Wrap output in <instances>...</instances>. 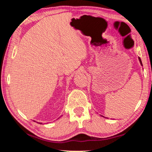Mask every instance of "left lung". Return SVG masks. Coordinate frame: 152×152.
Returning a JSON list of instances; mask_svg holds the SVG:
<instances>
[{"label":"left lung","instance_id":"1","mask_svg":"<svg viewBox=\"0 0 152 152\" xmlns=\"http://www.w3.org/2000/svg\"><path fill=\"white\" fill-rule=\"evenodd\" d=\"M138 59H139V61H140V65L142 66V61H141V59H140V57H138Z\"/></svg>","mask_w":152,"mask_h":152}]
</instances>
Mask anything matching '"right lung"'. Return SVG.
<instances>
[{"instance_id":"right-lung-1","label":"right lung","mask_w":152,"mask_h":152,"mask_svg":"<svg viewBox=\"0 0 152 152\" xmlns=\"http://www.w3.org/2000/svg\"><path fill=\"white\" fill-rule=\"evenodd\" d=\"M34 122H35V121H34ZM40 124H41V123H40Z\"/></svg>"}]
</instances>
